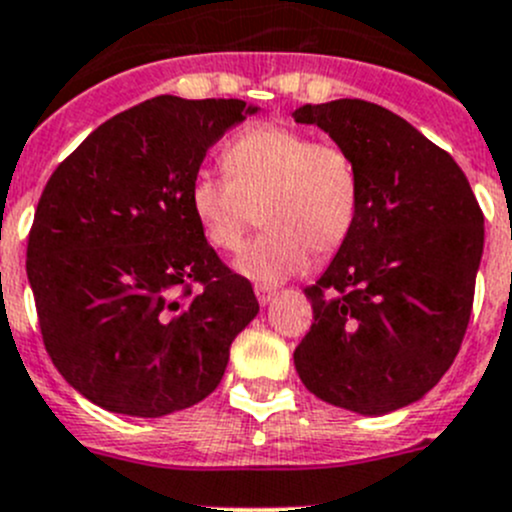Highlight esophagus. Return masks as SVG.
<instances>
[{
  "label": "esophagus",
  "instance_id": "obj_1",
  "mask_svg": "<svg viewBox=\"0 0 512 512\" xmlns=\"http://www.w3.org/2000/svg\"><path fill=\"white\" fill-rule=\"evenodd\" d=\"M273 296H276V291H273V288L256 286V298H258V303H261V306H268V303L273 301Z\"/></svg>",
  "mask_w": 512,
  "mask_h": 512
}]
</instances>
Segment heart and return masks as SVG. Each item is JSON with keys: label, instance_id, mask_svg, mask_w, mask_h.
I'll return each mask as SVG.
<instances>
[{"label": "heart", "instance_id": "heart-1", "mask_svg": "<svg viewBox=\"0 0 512 512\" xmlns=\"http://www.w3.org/2000/svg\"><path fill=\"white\" fill-rule=\"evenodd\" d=\"M226 176L199 174L191 211L206 241L239 254L261 211L266 234L241 256L239 271L261 286L296 276L316 256H331L351 234L361 204L353 156L288 126L261 124L221 154Z\"/></svg>", "mask_w": 512, "mask_h": 512}]
</instances>
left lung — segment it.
<instances>
[{
	"label": "left lung",
	"instance_id": "1",
	"mask_svg": "<svg viewBox=\"0 0 512 512\" xmlns=\"http://www.w3.org/2000/svg\"><path fill=\"white\" fill-rule=\"evenodd\" d=\"M356 161V224L306 298L311 331L293 351L321 401L386 416L421 401L463 343L483 256V211L453 156L363 99L303 104Z\"/></svg>",
	"mask_w": 512,
	"mask_h": 512
}]
</instances>
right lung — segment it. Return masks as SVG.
Instances as JSON below:
<instances>
[{
  "mask_svg": "<svg viewBox=\"0 0 512 512\" xmlns=\"http://www.w3.org/2000/svg\"><path fill=\"white\" fill-rule=\"evenodd\" d=\"M256 111L154 96L91 131L44 186L27 278L52 363L94 406L161 418L224 378L258 301L206 244L189 194L206 151Z\"/></svg>",
  "mask_w": 512,
  "mask_h": 512,
  "instance_id": "1",
  "label": "right lung"
}]
</instances>
